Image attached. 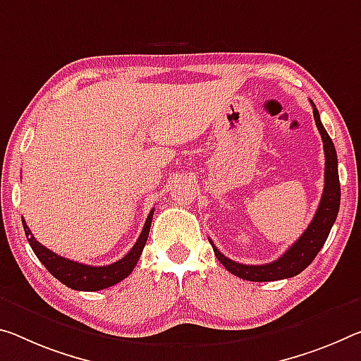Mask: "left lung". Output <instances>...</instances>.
<instances>
[{"label":"left lung","instance_id":"8db88e82","mask_svg":"<svg viewBox=\"0 0 361 361\" xmlns=\"http://www.w3.org/2000/svg\"><path fill=\"white\" fill-rule=\"evenodd\" d=\"M313 117L317 128L322 135L323 140V149H324V190L322 201H319L318 210L314 214L313 220L308 225L304 234L297 239V241L286 250V252L279 257L278 260L271 263H265V265H244V263H238L228 257L223 255L219 249L215 247L214 243L210 241L216 259L220 260L223 267L228 271L233 273L234 276L243 278L245 281H278V279L293 278L299 274L310 265L314 257L318 255L319 250L326 243L329 236L331 228H333L337 212H339L341 205V185H339V171H337V154L333 140L329 138L328 131L324 130L322 120H319L318 109L314 107L313 101Z\"/></svg>","mask_w":361,"mask_h":361}]
</instances>
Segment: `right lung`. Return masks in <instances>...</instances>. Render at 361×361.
I'll use <instances>...</instances> for the list:
<instances>
[{
	"mask_svg": "<svg viewBox=\"0 0 361 361\" xmlns=\"http://www.w3.org/2000/svg\"><path fill=\"white\" fill-rule=\"evenodd\" d=\"M152 215L154 209L149 212V215H147L138 241H136L133 247L130 249V252L122 257L120 260L104 267L83 265V263L68 260L64 259V257L54 254L53 250L47 249L43 244H39L37 239L33 238V234L28 230L25 220H22V225H24L25 236L28 239L30 247L33 249V252H35L38 260L47 267V270L53 274L56 279H59V281L62 284H66L67 288L75 290H101L120 283L133 271V268L140 260L142 249H145L147 236H149Z\"/></svg>",
	"mask_w": 361,
	"mask_h": 361,
	"instance_id": "1",
	"label": "right lung"
}]
</instances>
